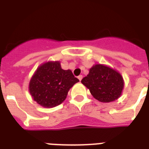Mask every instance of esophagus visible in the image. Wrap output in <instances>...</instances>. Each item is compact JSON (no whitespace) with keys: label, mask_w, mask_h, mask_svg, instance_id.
<instances>
[{"label":"esophagus","mask_w":149,"mask_h":149,"mask_svg":"<svg viewBox=\"0 0 149 149\" xmlns=\"http://www.w3.org/2000/svg\"><path fill=\"white\" fill-rule=\"evenodd\" d=\"M77 78L79 79V81H81L82 78H83V76H82V75H79V76H78V77H77Z\"/></svg>","instance_id":"esophagus-1"}]
</instances>
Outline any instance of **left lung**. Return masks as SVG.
<instances>
[{"mask_svg": "<svg viewBox=\"0 0 149 149\" xmlns=\"http://www.w3.org/2000/svg\"><path fill=\"white\" fill-rule=\"evenodd\" d=\"M95 99L110 103L120 97L124 87L123 78L116 70L97 64L90 69L89 74L81 80Z\"/></svg>", "mask_w": 149, "mask_h": 149, "instance_id": "left-lung-1", "label": "left lung"}]
</instances>
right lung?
I'll return each mask as SVG.
<instances>
[{
	"instance_id": "right-lung-1",
	"label": "right lung",
	"mask_w": 149,
	"mask_h": 149,
	"mask_svg": "<svg viewBox=\"0 0 149 149\" xmlns=\"http://www.w3.org/2000/svg\"><path fill=\"white\" fill-rule=\"evenodd\" d=\"M79 81L71 70H63L59 61H48L38 68L29 84V93L43 107H54L67 97L72 86Z\"/></svg>"
}]
</instances>
